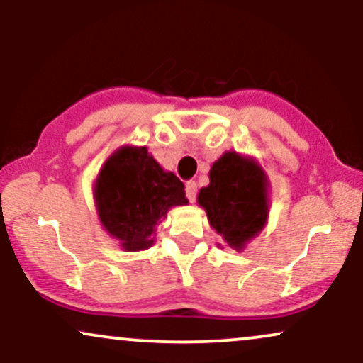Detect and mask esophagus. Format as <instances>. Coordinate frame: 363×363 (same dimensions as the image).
Segmentation results:
<instances>
[{
  "label": "esophagus",
  "mask_w": 363,
  "mask_h": 363,
  "mask_svg": "<svg viewBox=\"0 0 363 363\" xmlns=\"http://www.w3.org/2000/svg\"><path fill=\"white\" fill-rule=\"evenodd\" d=\"M196 194H198V186H196V181H187L186 182V196L191 203L196 201Z\"/></svg>",
  "instance_id": "1"
}]
</instances>
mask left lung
<instances>
[{"label": "left lung", "mask_w": 363, "mask_h": 363, "mask_svg": "<svg viewBox=\"0 0 363 363\" xmlns=\"http://www.w3.org/2000/svg\"><path fill=\"white\" fill-rule=\"evenodd\" d=\"M198 203L225 242L240 251L268 220L264 172L251 158L225 153L211 167L210 186L199 191Z\"/></svg>", "instance_id": "left-lung-1"}]
</instances>
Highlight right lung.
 Returning a JSON list of instances; mask_svg holds the SVG:
<instances>
[{
	"instance_id": "1",
	"label": "right lung",
	"mask_w": 363,
	"mask_h": 363,
	"mask_svg": "<svg viewBox=\"0 0 363 363\" xmlns=\"http://www.w3.org/2000/svg\"><path fill=\"white\" fill-rule=\"evenodd\" d=\"M95 203L104 228L126 251H143L153 244L158 220L187 199L184 184L162 170L147 148L123 147L99 174Z\"/></svg>"
}]
</instances>
